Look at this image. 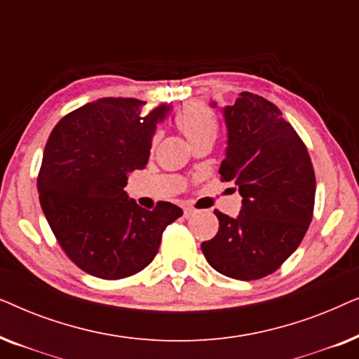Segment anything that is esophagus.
<instances>
[{
	"mask_svg": "<svg viewBox=\"0 0 359 359\" xmlns=\"http://www.w3.org/2000/svg\"><path fill=\"white\" fill-rule=\"evenodd\" d=\"M194 214H196V210H194L193 208H184V217H186V219L193 217Z\"/></svg>",
	"mask_w": 359,
	"mask_h": 359,
	"instance_id": "34e87169",
	"label": "esophagus"
}]
</instances>
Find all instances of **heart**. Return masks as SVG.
Segmentation results:
<instances>
[{
  "label": "heart",
  "mask_w": 359,
  "mask_h": 359,
  "mask_svg": "<svg viewBox=\"0 0 359 359\" xmlns=\"http://www.w3.org/2000/svg\"><path fill=\"white\" fill-rule=\"evenodd\" d=\"M175 126L191 145L201 140H214L219 130L217 114L209 106L201 102H189L175 114ZM158 137H151V145L156 144Z\"/></svg>",
  "instance_id": "obj_1"
}]
</instances>
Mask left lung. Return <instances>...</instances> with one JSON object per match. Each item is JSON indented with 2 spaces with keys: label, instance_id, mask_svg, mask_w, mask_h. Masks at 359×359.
<instances>
[{
  "label": "left lung",
  "instance_id": "8db88e82",
  "mask_svg": "<svg viewBox=\"0 0 359 359\" xmlns=\"http://www.w3.org/2000/svg\"><path fill=\"white\" fill-rule=\"evenodd\" d=\"M222 112L227 150L219 173L235 181L242 210L235 219L214 210L219 232L201 248L215 271L252 281L276 271L301 245L312 220L316 173L301 137L273 102L243 91Z\"/></svg>",
  "mask_w": 359,
  "mask_h": 359
}]
</instances>
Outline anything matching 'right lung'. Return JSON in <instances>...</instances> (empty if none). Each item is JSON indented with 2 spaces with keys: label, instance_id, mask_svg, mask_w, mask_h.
Listing matches in <instances>:
<instances>
[{
  "label": "right lung",
  "instance_id": "1",
  "mask_svg": "<svg viewBox=\"0 0 359 359\" xmlns=\"http://www.w3.org/2000/svg\"><path fill=\"white\" fill-rule=\"evenodd\" d=\"M135 97H102L53 127L39 171V199L67 257L91 276L122 279L149 266L166 225L183 215L160 201L140 208L124 191L144 170L156 124L171 106L144 112Z\"/></svg>",
  "mask_w": 359,
  "mask_h": 359
}]
</instances>
